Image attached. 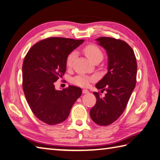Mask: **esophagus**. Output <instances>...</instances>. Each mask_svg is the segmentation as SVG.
Wrapping results in <instances>:
<instances>
[{
	"instance_id": "1",
	"label": "esophagus",
	"mask_w": 160,
	"mask_h": 160,
	"mask_svg": "<svg viewBox=\"0 0 160 160\" xmlns=\"http://www.w3.org/2000/svg\"><path fill=\"white\" fill-rule=\"evenodd\" d=\"M82 92H83V94H86V93H88L89 91L86 89H83V90H82Z\"/></svg>"
}]
</instances>
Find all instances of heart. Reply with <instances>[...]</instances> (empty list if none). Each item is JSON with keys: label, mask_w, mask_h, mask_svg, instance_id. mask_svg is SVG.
<instances>
[{"label": "heart", "mask_w": 160, "mask_h": 160, "mask_svg": "<svg viewBox=\"0 0 160 160\" xmlns=\"http://www.w3.org/2000/svg\"><path fill=\"white\" fill-rule=\"evenodd\" d=\"M83 51L86 56L89 58L91 61H93L94 60L97 59H102L103 58V52L101 49L97 46V45L90 43L85 46L83 49ZM76 57V52L72 51L68 55L66 58V66L68 67H71L72 66L73 62L74 61V58ZM96 79L95 77H90L87 75H83V74H80V75H77L74 77L72 79V83L77 85L81 87H87L90 84V82H92Z\"/></svg>", "instance_id": "1"}]
</instances>
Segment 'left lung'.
Masks as SVG:
<instances>
[{"mask_svg": "<svg viewBox=\"0 0 160 160\" xmlns=\"http://www.w3.org/2000/svg\"><path fill=\"white\" fill-rule=\"evenodd\" d=\"M98 44L106 50L108 57V72L96 84L102 97L94 92L97 102L90 109L92 121L99 126H108L115 122L124 111L136 84L137 65L134 51L125 41L111 37L96 39Z\"/></svg>", "mask_w": 160, "mask_h": 160, "instance_id": "8db88e82", "label": "left lung"}]
</instances>
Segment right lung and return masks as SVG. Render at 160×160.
Masks as SVG:
<instances>
[{
	"label": "right lung",
	"mask_w": 160,
	"mask_h": 160,
	"mask_svg": "<svg viewBox=\"0 0 160 160\" xmlns=\"http://www.w3.org/2000/svg\"><path fill=\"white\" fill-rule=\"evenodd\" d=\"M84 40L47 38L32 46L22 63V89L32 112L48 125H56L69 116L81 89L69 86L55 89L54 82L66 70V58Z\"/></svg>",
	"instance_id": "obj_1"
}]
</instances>
